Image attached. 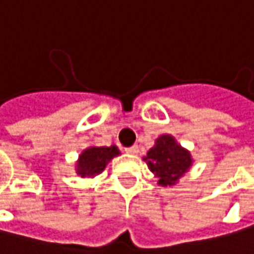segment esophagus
<instances>
[{
    "label": "esophagus",
    "instance_id": "obj_1",
    "mask_svg": "<svg viewBox=\"0 0 254 254\" xmlns=\"http://www.w3.org/2000/svg\"><path fill=\"white\" fill-rule=\"evenodd\" d=\"M127 154H130V155H136L138 152H139V148H138V145H133V146H129L125 149Z\"/></svg>",
    "mask_w": 254,
    "mask_h": 254
}]
</instances>
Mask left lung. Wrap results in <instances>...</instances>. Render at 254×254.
I'll return each mask as SVG.
<instances>
[{"label":"left lung","instance_id":"1","mask_svg":"<svg viewBox=\"0 0 254 254\" xmlns=\"http://www.w3.org/2000/svg\"><path fill=\"white\" fill-rule=\"evenodd\" d=\"M149 171L158 178V186H175L194 164L191 152L168 135H159L155 145L143 157Z\"/></svg>","mask_w":254,"mask_h":254}]
</instances>
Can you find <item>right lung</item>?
I'll use <instances>...</instances> for the list:
<instances>
[{
  "label": "right lung",
  "mask_w": 254,
  "mask_h": 254,
  "mask_svg": "<svg viewBox=\"0 0 254 254\" xmlns=\"http://www.w3.org/2000/svg\"><path fill=\"white\" fill-rule=\"evenodd\" d=\"M121 155V151L118 149L116 145L111 146H87L86 149H83L80 155L76 161V174L80 175L82 178L89 177L93 178L99 175L100 172L106 168V165L109 164V161H112L113 158Z\"/></svg>",
  "instance_id": "1"
}]
</instances>
